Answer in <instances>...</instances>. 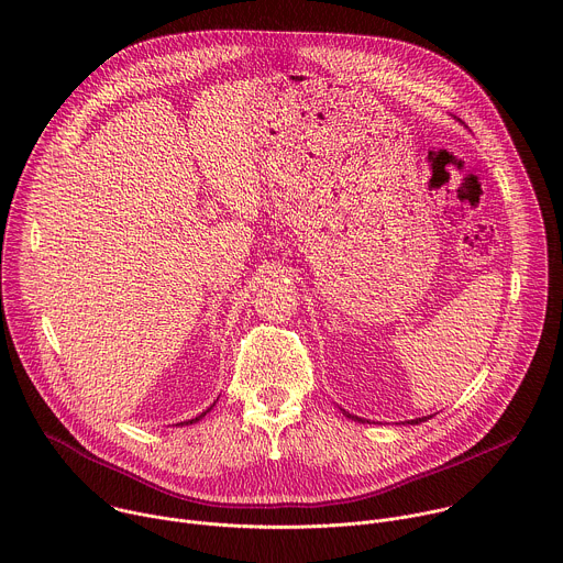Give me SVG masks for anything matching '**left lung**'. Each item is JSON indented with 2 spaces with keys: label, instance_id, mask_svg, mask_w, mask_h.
<instances>
[{
  "label": "left lung",
  "instance_id": "1",
  "mask_svg": "<svg viewBox=\"0 0 563 563\" xmlns=\"http://www.w3.org/2000/svg\"><path fill=\"white\" fill-rule=\"evenodd\" d=\"M343 415L347 417V419H356V421H363V419H358V417H354V415H350V412H345L343 410ZM428 419H432V417H423V419H415V421H408L410 426H417V423H421V421H428Z\"/></svg>",
  "mask_w": 563,
  "mask_h": 563
}]
</instances>
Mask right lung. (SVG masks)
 <instances>
[{"label": "right lung", "mask_w": 563, "mask_h": 563, "mask_svg": "<svg viewBox=\"0 0 563 563\" xmlns=\"http://www.w3.org/2000/svg\"><path fill=\"white\" fill-rule=\"evenodd\" d=\"M211 408H213V406H211ZM211 408H209V410H211ZM209 410H207V412H209ZM207 412H202V415H198V417H196V419H191V421H185V423H180V426H191V423H196V421H200V419H202V417H205V415H207Z\"/></svg>", "instance_id": "add662e5"}]
</instances>
